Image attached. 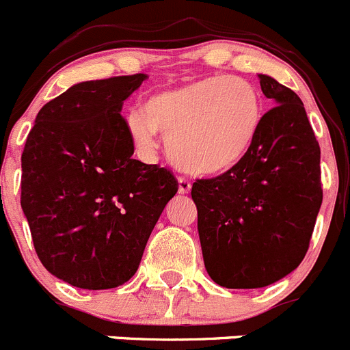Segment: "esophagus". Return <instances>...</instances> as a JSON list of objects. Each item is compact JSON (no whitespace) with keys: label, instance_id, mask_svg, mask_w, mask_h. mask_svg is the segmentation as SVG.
Returning <instances> with one entry per match:
<instances>
[{"label":"esophagus","instance_id":"1","mask_svg":"<svg viewBox=\"0 0 350 350\" xmlns=\"http://www.w3.org/2000/svg\"><path fill=\"white\" fill-rule=\"evenodd\" d=\"M190 190H192V185H190L189 180L183 178V176H178V192L180 193H189Z\"/></svg>","mask_w":350,"mask_h":350}]
</instances>
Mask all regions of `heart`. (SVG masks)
I'll list each match as a JSON object with an SVG mask.
<instances>
[{
	"label": "heart",
	"instance_id": "heart-1",
	"mask_svg": "<svg viewBox=\"0 0 350 350\" xmlns=\"http://www.w3.org/2000/svg\"><path fill=\"white\" fill-rule=\"evenodd\" d=\"M264 122V98L255 85L234 76H207L163 90L131 109L126 131L137 153L150 158L158 133L172 163L192 175L224 174L254 146Z\"/></svg>",
	"mask_w": 350,
	"mask_h": 350
}]
</instances>
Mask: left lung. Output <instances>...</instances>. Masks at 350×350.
Masks as SVG:
<instances>
[{"label": "left lung", "mask_w": 350, "mask_h": 350, "mask_svg": "<svg viewBox=\"0 0 350 350\" xmlns=\"http://www.w3.org/2000/svg\"><path fill=\"white\" fill-rule=\"evenodd\" d=\"M258 79L275 107L254 146L223 175L192 185L204 265L230 289L264 288L293 272L323 199L320 146L303 102L271 76Z\"/></svg>", "instance_id": "left-lung-1"}]
</instances>
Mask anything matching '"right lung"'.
Here are the masks:
<instances>
[{
	"label": "right lung",
	"instance_id": "add662e5",
	"mask_svg": "<svg viewBox=\"0 0 350 350\" xmlns=\"http://www.w3.org/2000/svg\"><path fill=\"white\" fill-rule=\"evenodd\" d=\"M148 76L83 81L37 113L22 153V209L44 267L81 289L136 274L158 217L178 190L167 168L134 160L120 116Z\"/></svg>",
	"mask_w": 350,
	"mask_h": 350
}]
</instances>
